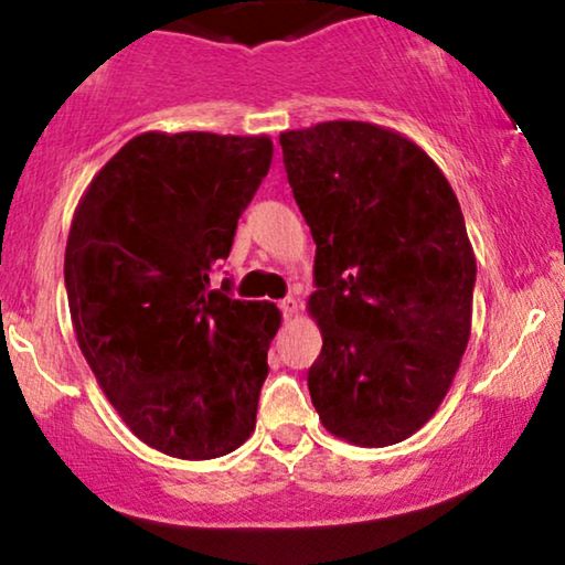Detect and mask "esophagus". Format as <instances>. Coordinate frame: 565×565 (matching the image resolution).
I'll return each mask as SVG.
<instances>
[{
    "label": "esophagus",
    "instance_id": "34e87169",
    "mask_svg": "<svg viewBox=\"0 0 565 565\" xmlns=\"http://www.w3.org/2000/svg\"><path fill=\"white\" fill-rule=\"evenodd\" d=\"M280 308H282V313L288 316V319H290V316H296V313H298V300L292 298V296L282 298V300H280Z\"/></svg>",
    "mask_w": 565,
    "mask_h": 565
}]
</instances>
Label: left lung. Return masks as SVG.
Wrapping results in <instances>:
<instances>
[{
    "label": "left lung",
    "instance_id": "1",
    "mask_svg": "<svg viewBox=\"0 0 565 565\" xmlns=\"http://www.w3.org/2000/svg\"><path fill=\"white\" fill-rule=\"evenodd\" d=\"M280 146L316 242L311 401L331 435L396 445L431 419L468 347L476 257L460 203L419 146L373 122H319Z\"/></svg>",
    "mask_w": 565,
    "mask_h": 565
}]
</instances>
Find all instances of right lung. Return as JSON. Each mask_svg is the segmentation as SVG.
<instances>
[{"label":"right lung","instance_id":"right-lung-1","mask_svg":"<svg viewBox=\"0 0 565 565\" xmlns=\"http://www.w3.org/2000/svg\"><path fill=\"white\" fill-rule=\"evenodd\" d=\"M267 136L141 134L76 205L64 280L76 342L128 429L180 460L236 450L257 427L280 311L211 290L269 172Z\"/></svg>","mask_w":565,"mask_h":565}]
</instances>
